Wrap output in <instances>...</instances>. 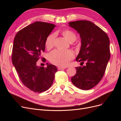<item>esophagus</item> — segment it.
Masks as SVG:
<instances>
[{"mask_svg":"<svg viewBox=\"0 0 121 121\" xmlns=\"http://www.w3.org/2000/svg\"><path fill=\"white\" fill-rule=\"evenodd\" d=\"M57 69H58V70H60V69H65V67H57Z\"/></svg>","mask_w":121,"mask_h":121,"instance_id":"1","label":"esophagus"}]
</instances>
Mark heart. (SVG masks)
Segmentation results:
<instances>
[{"label":"heart","instance_id":"1","mask_svg":"<svg viewBox=\"0 0 121 121\" xmlns=\"http://www.w3.org/2000/svg\"><path fill=\"white\" fill-rule=\"evenodd\" d=\"M61 33L69 43L74 42L77 39V36L75 33L69 29L63 30ZM55 38V34H50L47 37L45 42V46L48 49H52L54 47ZM74 57V54L71 50H54L49 53L48 60L54 65L60 67H65L68 65L69 62L72 60Z\"/></svg>","mask_w":121,"mask_h":121}]
</instances>
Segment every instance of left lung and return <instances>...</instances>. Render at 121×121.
Wrapping results in <instances>:
<instances>
[{
    "mask_svg": "<svg viewBox=\"0 0 121 121\" xmlns=\"http://www.w3.org/2000/svg\"><path fill=\"white\" fill-rule=\"evenodd\" d=\"M77 31L81 41V48L76 61L86 66L76 68L77 73L71 78L73 84L87 90L96 86L103 78L110 58L109 39L107 34L90 21H78L69 22Z\"/></svg>",
    "mask_w": 121,
    "mask_h": 121,
    "instance_id": "8db88e82",
    "label": "left lung"
}]
</instances>
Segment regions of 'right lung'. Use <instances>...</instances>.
Returning <instances> with one entry per match:
<instances>
[{"label": "right lung", "mask_w": 121, "mask_h": 121, "mask_svg": "<svg viewBox=\"0 0 121 121\" xmlns=\"http://www.w3.org/2000/svg\"><path fill=\"white\" fill-rule=\"evenodd\" d=\"M55 27L53 24L36 22L19 31L13 47L12 60L23 84L34 92L42 93L52 86L57 71L56 67L47 63L38 67V60L45 49L47 37Z\"/></svg>", "instance_id": "obj_1"}]
</instances>
